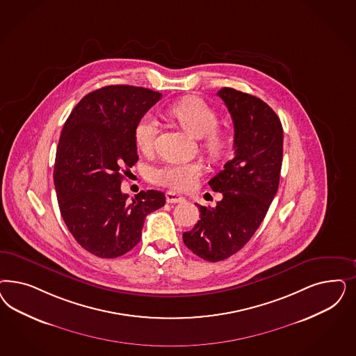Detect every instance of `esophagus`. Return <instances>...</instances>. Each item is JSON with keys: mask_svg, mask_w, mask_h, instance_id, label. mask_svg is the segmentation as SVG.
I'll list each match as a JSON object with an SVG mask.
<instances>
[{"mask_svg": "<svg viewBox=\"0 0 356 356\" xmlns=\"http://www.w3.org/2000/svg\"><path fill=\"white\" fill-rule=\"evenodd\" d=\"M166 202L168 203H184V196L178 195V194H175V193H172V191H168L166 193Z\"/></svg>", "mask_w": 356, "mask_h": 356, "instance_id": "34e87169", "label": "esophagus"}]
</instances>
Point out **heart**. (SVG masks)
I'll use <instances>...</instances> for the list:
<instances>
[{"label":"heart","mask_w":356,"mask_h":356,"mask_svg":"<svg viewBox=\"0 0 356 356\" xmlns=\"http://www.w3.org/2000/svg\"><path fill=\"white\" fill-rule=\"evenodd\" d=\"M169 115L191 136L203 138L207 153L218 159L225 149V136L218 131L216 111L199 97H186L168 108ZM159 135V122L153 115H145L135 127V143L143 153H149ZM202 165L191 162H166L150 172L156 184L169 187L174 191H186L194 187L202 174Z\"/></svg>","instance_id":"obj_1"}]
</instances>
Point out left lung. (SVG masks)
I'll return each instance as SVG.
<instances>
[{"label": "left lung", "mask_w": 356, "mask_h": 356, "mask_svg": "<svg viewBox=\"0 0 356 356\" xmlns=\"http://www.w3.org/2000/svg\"><path fill=\"white\" fill-rule=\"evenodd\" d=\"M234 126V156L208 184L222 199L199 206L200 220L184 233V245L209 262L229 258L248 243L270 208L280 179L283 127L262 99L232 88L218 90Z\"/></svg>", "instance_id": "left-lung-1"}]
</instances>
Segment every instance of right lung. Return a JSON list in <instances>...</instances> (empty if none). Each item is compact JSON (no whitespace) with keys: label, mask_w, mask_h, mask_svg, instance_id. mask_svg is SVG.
Instances as JSON below:
<instances>
[{"label":"right lung","mask_w":356,"mask_h":356,"mask_svg":"<svg viewBox=\"0 0 356 356\" xmlns=\"http://www.w3.org/2000/svg\"><path fill=\"white\" fill-rule=\"evenodd\" d=\"M161 92L110 85L85 95L58 140L54 181L58 208L81 246L99 258H116L141 238L147 215L165 206V194L140 191L132 200L122 179L138 160L135 127Z\"/></svg>","instance_id":"add662e5"}]
</instances>
